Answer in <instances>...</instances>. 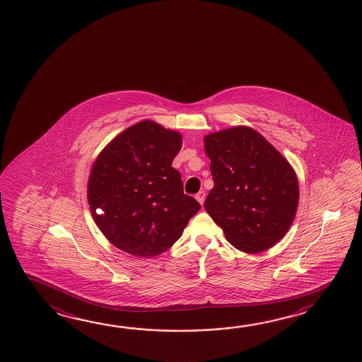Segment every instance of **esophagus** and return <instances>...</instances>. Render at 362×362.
Listing matches in <instances>:
<instances>
[{
    "label": "esophagus",
    "instance_id": "obj_1",
    "mask_svg": "<svg viewBox=\"0 0 362 362\" xmlns=\"http://www.w3.org/2000/svg\"><path fill=\"white\" fill-rule=\"evenodd\" d=\"M195 199H197V202L200 203V204L203 205L205 200V192L204 191H199L197 195H195Z\"/></svg>",
    "mask_w": 362,
    "mask_h": 362
}]
</instances>
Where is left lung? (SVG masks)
Returning <instances> with one entry per match:
<instances>
[{
  "mask_svg": "<svg viewBox=\"0 0 362 362\" xmlns=\"http://www.w3.org/2000/svg\"><path fill=\"white\" fill-rule=\"evenodd\" d=\"M214 187L204 208L237 250L257 254L288 232L298 205V180L288 160L249 126L204 136Z\"/></svg>",
  "mask_w": 362,
  "mask_h": 362,
  "instance_id": "obj_1",
  "label": "left lung"
}]
</instances>
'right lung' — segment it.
Returning a JSON list of instances; mask_svg holds the SVG:
<instances>
[{
	"label": "right lung",
	"instance_id": "right-lung-1",
	"mask_svg": "<svg viewBox=\"0 0 362 362\" xmlns=\"http://www.w3.org/2000/svg\"><path fill=\"white\" fill-rule=\"evenodd\" d=\"M181 146L180 132L144 119L119 132L94 160L88 204L100 232L119 250L157 257L200 209L172 167Z\"/></svg>",
	"mask_w": 362,
	"mask_h": 362
}]
</instances>
